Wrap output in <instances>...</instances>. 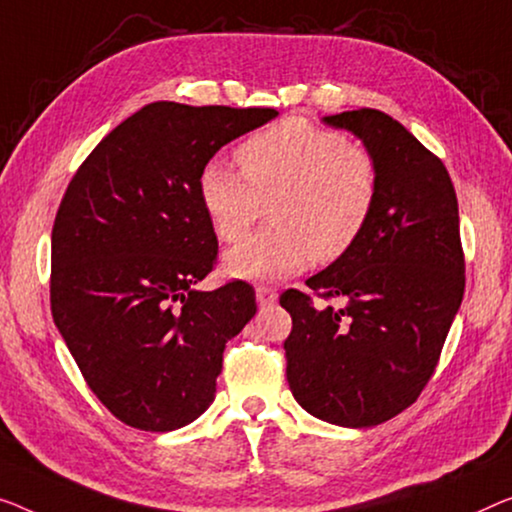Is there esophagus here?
<instances>
[{"label": "esophagus", "mask_w": 512, "mask_h": 512, "mask_svg": "<svg viewBox=\"0 0 512 512\" xmlns=\"http://www.w3.org/2000/svg\"><path fill=\"white\" fill-rule=\"evenodd\" d=\"M255 296H257V303L259 305H266V303H273L278 299V292L273 287H266V285H259L255 289Z\"/></svg>", "instance_id": "34e87169"}]
</instances>
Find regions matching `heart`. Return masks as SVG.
<instances>
[{
  "mask_svg": "<svg viewBox=\"0 0 512 512\" xmlns=\"http://www.w3.org/2000/svg\"><path fill=\"white\" fill-rule=\"evenodd\" d=\"M241 172L209 160L200 172V200L218 239L236 243L269 202L271 223L225 257V271L243 280H280L312 257L333 262L368 227L379 193L375 156L333 128L282 119L250 135L236 151Z\"/></svg>",
  "mask_w": 512,
  "mask_h": 512,
  "instance_id": "b5f03b06",
  "label": "heart"
}]
</instances>
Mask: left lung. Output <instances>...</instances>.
I'll return each instance as SVG.
<instances>
[{
	"label": "left lung",
	"mask_w": 512,
	"mask_h": 512,
	"mask_svg": "<svg viewBox=\"0 0 512 512\" xmlns=\"http://www.w3.org/2000/svg\"><path fill=\"white\" fill-rule=\"evenodd\" d=\"M375 156L372 218L345 255L287 289V381L301 407L342 427H372L418 400L464 294L457 195L441 158L388 114L324 117ZM322 298V302H315Z\"/></svg>",
	"instance_id": "left-lung-1"
}]
</instances>
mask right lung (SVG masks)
I'll use <instances>...</instances> for the list:
<instances>
[{"label": "right lung", "instance_id": "obj_1", "mask_svg": "<svg viewBox=\"0 0 512 512\" xmlns=\"http://www.w3.org/2000/svg\"><path fill=\"white\" fill-rule=\"evenodd\" d=\"M273 117V108L149 103L105 135L68 183L52 227V319L121 423L170 432L216 398L227 340L257 303L243 280L193 289L218 257L200 172Z\"/></svg>", "mask_w": 512, "mask_h": 512}]
</instances>
